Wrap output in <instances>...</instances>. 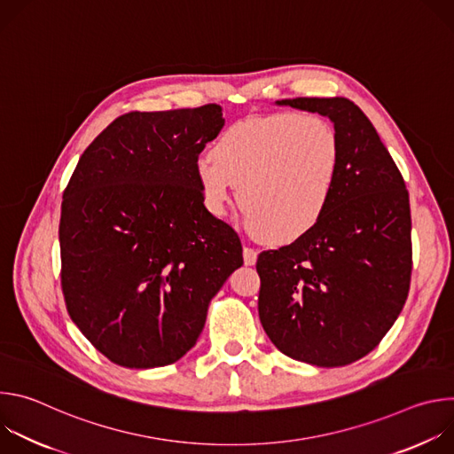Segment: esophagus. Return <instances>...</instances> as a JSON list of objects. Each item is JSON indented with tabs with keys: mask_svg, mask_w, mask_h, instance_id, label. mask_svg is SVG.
<instances>
[{
	"mask_svg": "<svg viewBox=\"0 0 454 454\" xmlns=\"http://www.w3.org/2000/svg\"><path fill=\"white\" fill-rule=\"evenodd\" d=\"M256 249L254 247H251V246H244V249H242V256H244V264L246 266H253L254 262H256Z\"/></svg>",
	"mask_w": 454,
	"mask_h": 454,
	"instance_id": "1",
	"label": "esophagus"
}]
</instances>
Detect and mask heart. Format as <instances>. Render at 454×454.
<instances>
[{
    "label": "heart",
    "mask_w": 454,
    "mask_h": 454,
    "mask_svg": "<svg viewBox=\"0 0 454 454\" xmlns=\"http://www.w3.org/2000/svg\"><path fill=\"white\" fill-rule=\"evenodd\" d=\"M341 165V140L329 120L284 111L230 125L214 153L198 160L196 179L212 215H224L237 186L249 230L264 242L287 244L327 214Z\"/></svg>",
    "instance_id": "obj_1"
}]
</instances>
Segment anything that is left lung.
Listing matches in <instances>:
<instances>
[{"mask_svg":"<svg viewBox=\"0 0 454 454\" xmlns=\"http://www.w3.org/2000/svg\"><path fill=\"white\" fill-rule=\"evenodd\" d=\"M334 121L343 165L333 203L301 239L256 258L258 316L286 356L345 366L372 352L411 282V214L401 170L348 98L282 100Z\"/></svg>","mask_w":454,"mask_h":454,"instance_id":"8db88e82","label":"left lung"}]
</instances>
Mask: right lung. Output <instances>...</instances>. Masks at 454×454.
I'll list each match as a JSON object with an SVG mask.
<instances>
[{
	"instance_id": "add662e5",
	"label": "right lung",
	"mask_w": 454,
	"mask_h": 454,
	"mask_svg": "<svg viewBox=\"0 0 454 454\" xmlns=\"http://www.w3.org/2000/svg\"><path fill=\"white\" fill-rule=\"evenodd\" d=\"M223 107L113 120L62 193L60 287L70 317L111 363L154 368L196 345L210 300L242 266L237 231L196 179Z\"/></svg>"
}]
</instances>
